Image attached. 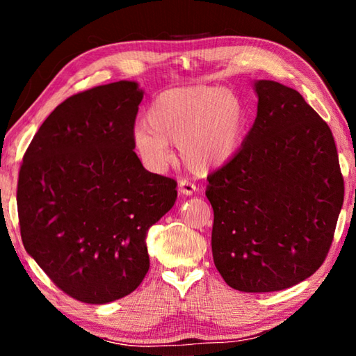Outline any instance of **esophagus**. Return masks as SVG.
Segmentation results:
<instances>
[{
	"mask_svg": "<svg viewBox=\"0 0 356 356\" xmlns=\"http://www.w3.org/2000/svg\"><path fill=\"white\" fill-rule=\"evenodd\" d=\"M197 190V186L195 184L188 182V180H179V195H185L190 196Z\"/></svg>",
	"mask_w": 356,
	"mask_h": 356,
	"instance_id": "1",
	"label": "esophagus"
}]
</instances>
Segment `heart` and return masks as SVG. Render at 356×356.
Instances as JSON below:
<instances>
[{
    "label": "heart",
    "instance_id": "heart-1",
    "mask_svg": "<svg viewBox=\"0 0 356 356\" xmlns=\"http://www.w3.org/2000/svg\"><path fill=\"white\" fill-rule=\"evenodd\" d=\"M246 110L225 88L182 86L155 95L131 130L138 156L150 171H165L174 159L171 143L190 171L220 170L238 152L246 131Z\"/></svg>",
    "mask_w": 356,
    "mask_h": 356
}]
</instances>
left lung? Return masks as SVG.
I'll return each mask as SVG.
<instances>
[{
  "mask_svg": "<svg viewBox=\"0 0 356 356\" xmlns=\"http://www.w3.org/2000/svg\"><path fill=\"white\" fill-rule=\"evenodd\" d=\"M257 116L236 156L207 177L212 254L240 292L292 287L323 264L344 202L331 130L300 92L252 81Z\"/></svg>",
  "mask_w": 356,
  "mask_h": 356,
  "instance_id": "obj_1",
  "label": "left lung"
}]
</instances>
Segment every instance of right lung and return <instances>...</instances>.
I'll list each match as a JSON object with an SVG mask.
<instances>
[{
    "label": "right lung",
    "mask_w": 356,
    "mask_h": 356,
    "mask_svg": "<svg viewBox=\"0 0 356 356\" xmlns=\"http://www.w3.org/2000/svg\"><path fill=\"white\" fill-rule=\"evenodd\" d=\"M144 91L120 80L55 108L23 156V246L50 280L89 305L119 300L149 270L147 232L172 209L176 182L144 170L131 143Z\"/></svg>",
    "instance_id": "right-lung-1"
}]
</instances>
